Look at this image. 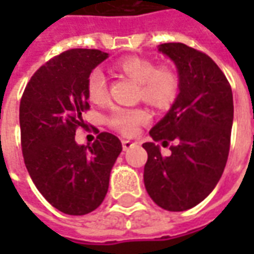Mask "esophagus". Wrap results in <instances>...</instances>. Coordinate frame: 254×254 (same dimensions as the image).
<instances>
[{
	"mask_svg": "<svg viewBox=\"0 0 254 254\" xmlns=\"http://www.w3.org/2000/svg\"><path fill=\"white\" fill-rule=\"evenodd\" d=\"M134 145H136L134 141H130V140H122V148H124V151L130 149L132 147H134Z\"/></svg>",
	"mask_w": 254,
	"mask_h": 254,
	"instance_id": "esophagus-1",
	"label": "esophagus"
}]
</instances>
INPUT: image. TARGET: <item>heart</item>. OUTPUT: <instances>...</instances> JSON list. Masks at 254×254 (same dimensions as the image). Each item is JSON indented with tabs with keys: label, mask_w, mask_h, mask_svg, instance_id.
Returning a JSON list of instances; mask_svg holds the SVG:
<instances>
[{
	"label": "heart",
	"mask_w": 254,
	"mask_h": 254,
	"mask_svg": "<svg viewBox=\"0 0 254 254\" xmlns=\"http://www.w3.org/2000/svg\"><path fill=\"white\" fill-rule=\"evenodd\" d=\"M116 69L138 83V96L155 107H167L176 100L180 89V77L169 65H156L147 58L127 57L116 64ZM107 81L105 74L94 70L87 80V96L89 102L100 105L107 100ZM148 120L143 109L116 107L107 117L109 127L122 134H132L138 125Z\"/></svg>",
	"instance_id": "heart-1"
}]
</instances>
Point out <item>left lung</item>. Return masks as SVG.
Masks as SVG:
<instances>
[{
  "label": "left lung",
  "instance_id": "obj_1",
  "mask_svg": "<svg viewBox=\"0 0 254 254\" xmlns=\"http://www.w3.org/2000/svg\"><path fill=\"white\" fill-rule=\"evenodd\" d=\"M159 52L176 64L180 94L149 134L170 147L144 143L148 160L144 185L160 208L180 212L201 202L213 190L229 158L234 118L233 92L224 73L205 53L184 45L163 43Z\"/></svg>",
  "mask_w": 254,
  "mask_h": 254
}]
</instances>
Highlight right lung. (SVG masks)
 I'll list each match as a JSON object with an SVG mask.
<instances>
[{"label":"right lung","mask_w":254,"mask_h":254,"mask_svg":"<svg viewBox=\"0 0 254 254\" xmlns=\"http://www.w3.org/2000/svg\"><path fill=\"white\" fill-rule=\"evenodd\" d=\"M109 57L95 49H72L42 65L20 100L24 163L42 196L67 215L92 212L105 200L110 171L121 154L120 138L102 132L89 145L74 140L89 110L87 80Z\"/></svg>","instance_id":"right-lung-1"}]
</instances>
